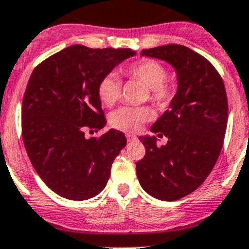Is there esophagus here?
I'll return each mask as SVG.
<instances>
[{
  "label": "esophagus",
  "instance_id": "1",
  "mask_svg": "<svg viewBox=\"0 0 249 249\" xmlns=\"http://www.w3.org/2000/svg\"><path fill=\"white\" fill-rule=\"evenodd\" d=\"M126 137H127V141H128V142H133V141L137 140V136L131 135V133H127Z\"/></svg>",
  "mask_w": 249,
  "mask_h": 249
}]
</instances>
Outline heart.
Here are the masks:
<instances>
[{
  "label": "heart",
  "mask_w": 249,
  "mask_h": 249,
  "mask_svg": "<svg viewBox=\"0 0 249 249\" xmlns=\"http://www.w3.org/2000/svg\"><path fill=\"white\" fill-rule=\"evenodd\" d=\"M121 73L129 80L138 81L147 87L146 98L153 105L164 106L172 100L176 86L168 81L167 68L155 59H143L131 63L121 70ZM98 98L106 107L116 105L121 96V81L114 74H107L98 83ZM152 113L147 107H121L109 116V124L123 132H136L143 123L148 122Z\"/></svg>",
  "instance_id": "heart-1"
}]
</instances>
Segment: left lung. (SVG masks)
<instances>
[{
  "mask_svg": "<svg viewBox=\"0 0 249 249\" xmlns=\"http://www.w3.org/2000/svg\"><path fill=\"white\" fill-rule=\"evenodd\" d=\"M142 56L163 59L177 73V93L169 108L151 127L156 137H140L146 155L136 163L144 191L160 201H177L206 181L223 146L228 102L222 77L212 63L182 45L148 48Z\"/></svg>",
  "mask_w": 249,
  "mask_h": 249,
  "instance_id": "left-lung-1",
  "label": "left lung"
}]
</instances>
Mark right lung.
Listing matches in <instances>:
<instances>
[{
	"label": "right lung",
	"mask_w": 249,
	"mask_h": 249,
	"mask_svg": "<svg viewBox=\"0 0 249 249\" xmlns=\"http://www.w3.org/2000/svg\"><path fill=\"white\" fill-rule=\"evenodd\" d=\"M135 54L131 48L74 45L48 57L31 74L22 101V138L41 179L63 198L97 196L127 144L117 129L100 138H86L85 132L106 126L98 83Z\"/></svg>",
	"instance_id": "right-lung-1"
}]
</instances>
